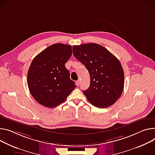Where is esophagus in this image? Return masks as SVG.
<instances>
[{"mask_svg":"<svg viewBox=\"0 0 155 155\" xmlns=\"http://www.w3.org/2000/svg\"><path fill=\"white\" fill-rule=\"evenodd\" d=\"M80 80H77V81H76V85H77V86H79L80 85Z\"/></svg>","mask_w":155,"mask_h":155,"instance_id":"34e87169","label":"esophagus"}]
</instances>
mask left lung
Returning a JSON list of instances; mask_svg holds the SVG:
<instances>
[{
  "label": "left lung",
  "instance_id": "8db88e82",
  "mask_svg": "<svg viewBox=\"0 0 155 155\" xmlns=\"http://www.w3.org/2000/svg\"><path fill=\"white\" fill-rule=\"evenodd\" d=\"M72 48L74 56L90 74V87L83 91L88 101L100 108L115 103L124 86V70L117 58L96 43H85Z\"/></svg>",
  "mask_w": 155,
  "mask_h": 155
}]
</instances>
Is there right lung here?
I'll list each match as a JSON object with an SVG mask.
<instances>
[{"instance_id":"1","label":"right lung","mask_w":155,"mask_h":155,"mask_svg":"<svg viewBox=\"0 0 155 155\" xmlns=\"http://www.w3.org/2000/svg\"><path fill=\"white\" fill-rule=\"evenodd\" d=\"M72 46L54 44L38 54L28 71L27 83L34 99L47 107H54L64 102L75 89L65 66L71 57Z\"/></svg>"}]
</instances>
